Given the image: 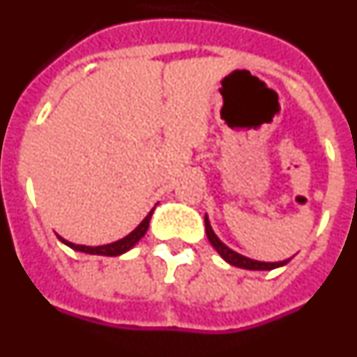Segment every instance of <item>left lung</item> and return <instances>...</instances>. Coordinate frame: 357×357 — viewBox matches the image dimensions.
Returning a JSON list of instances; mask_svg holds the SVG:
<instances>
[{"mask_svg": "<svg viewBox=\"0 0 357 357\" xmlns=\"http://www.w3.org/2000/svg\"><path fill=\"white\" fill-rule=\"evenodd\" d=\"M204 222H206V232H207V238H209L211 245H213V247L216 248L218 254L222 255L223 259H225L229 264H232V266L245 268V270H273V268L284 266V264H288L289 259H291V257H289V259L279 261V263H263V261H255V259H250V257H245V255L238 254V252L230 250L225 243L220 241V238L214 234V230H213V227H211L207 214H206V218H204Z\"/></svg>", "mask_w": 357, "mask_h": 357, "instance_id": "1", "label": "left lung"}]
</instances>
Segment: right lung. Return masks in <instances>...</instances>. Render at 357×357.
<instances>
[{
    "label": "right lung",
    "instance_id": "1",
    "mask_svg": "<svg viewBox=\"0 0 357 357\" xmlns=\"http://www.w3.org/2000/svg\"><path fill=\"white\" fill-rule=\"evenodd\" d=\"M155 209V207H153ZM153 209L150 211V213L146 214V218H144L143 222L139 223V225L135 227L134 230H132L130 234L125 236L123 239H118V241L114 243H109V245H100V247H85V245H75V243L71 241H66L64 238H61V236L56 234V238L61 239L64 245H68L69 248H73V250H78V252H84V254H94V255H121L125 254V252L130 250L132 247H134L135 243L139 241L141 238H143L144 234H146L148 230V225H150V218L151 214H153Z\"/></svg>",
    "mask_w": 357,
    "mask_h": 357
}]
</instances>
